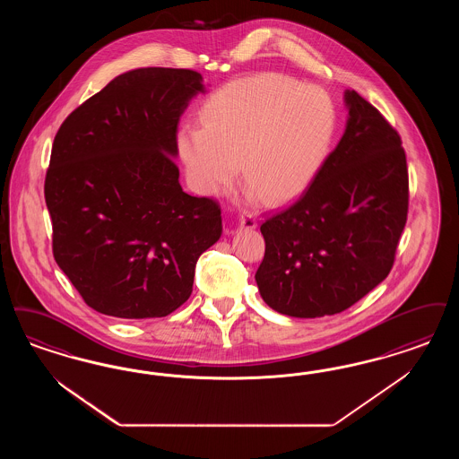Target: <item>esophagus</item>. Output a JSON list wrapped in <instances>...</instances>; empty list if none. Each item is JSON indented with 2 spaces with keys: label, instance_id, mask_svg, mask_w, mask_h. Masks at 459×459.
Returning a JSON list of instances; mask_svg holds the SVG:
<instances>
[{
  "label": "esophagus",
  "instance_id": "1",
  "mask_svg": "<svg viewBox=\"0 0 459 459\" xmlns=\"http://www.w3.org/2000/svg\"><path fill=\"white\" fill-rule=\"evenodd\" d=\"M238 223H240L242 229H255V227H256V219L251 217V215H247V217H240Z\"/></svg>",
  "mask_w": 459,
  "mask_h": 459
}]
</instances>
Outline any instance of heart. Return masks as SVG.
Listing matches in <instances>:
<instances>
[{
    "mask_svg": "<svg viewBox=\"0 0 459 459\" xmlns=\"http://www.w3.org/2000/svg\"><path fill=\"white\" fill-rule=\"evenodd\" d=\"M334 121V106L323 89L285 74H253L206 99L203 126L184 125L178 152L203 195L227 187L240 167L251 198L261 193L264 202H285L319 170Z\"/></svg>",
    "mask_w": 459,
    "mask_h": 459,
    "instance_id": "heart-1",
    "label": "heart"
}]
</instances>
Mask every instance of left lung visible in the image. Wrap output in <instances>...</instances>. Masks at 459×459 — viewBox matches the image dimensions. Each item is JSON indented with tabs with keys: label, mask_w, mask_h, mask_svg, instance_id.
I'll return each instance as SVG.
<instances>
[{
	"label": "left lung",
	"mask_w": 459,
	"mask_h": 459,
	"mask_svg": "<svg viewBox=\"0 0 459 459\" xmlns=\"http://www.w3.org/2000/svg\"><path fill=\"white\" fill-rule=\"evenodd\" d=\"M340 143L290 206L261 225L263 300L292 317L349 309L389 275L408 213L402 138L379 110L345 91Z\"/></svg>",
	"instance_id": "left-lung-1"
}]
</instances>
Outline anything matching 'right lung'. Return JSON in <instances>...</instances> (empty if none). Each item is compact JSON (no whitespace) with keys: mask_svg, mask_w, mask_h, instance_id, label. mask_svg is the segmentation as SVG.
<instances>
[{"mask_svg":"<svg viewBox=\"0 0 459 459\" xmlns=\"http://www.w3.org/2000/svg\"><path fill=\"white\" fill-rule=\"evenodd\" d=\"M193 70L116 76L56 133L44 196L53 255L87 306L164 317L193 292L196 261L221 236L219 203L184 193L178 125L204 93Z\"/></svg>","mask_w":459,"mask_h":459,"instance_id":"right-lung-1","label":"right lung"}]
</instances>
